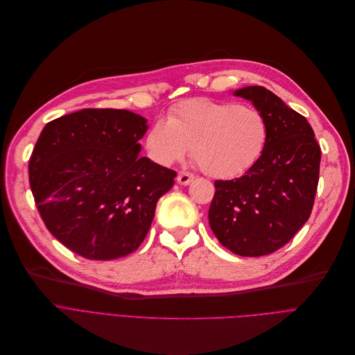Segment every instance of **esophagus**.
<instances>
[{"instance_id":"34e87169","label":"esophagus","mask_w":355,"mask_h":355,"mask_svg":"<svg viewBox=\"0 0 355 355\" xmlns=\"http://www.w3.org/2000/svg\"><path fill=\"white\" fill-rule=\"evenodd\" d=\"M193 179H195V176L192 173H189V172H179V175H178V182L180 184H183V186L189 184Z\"/></svg>"}]
</instances>
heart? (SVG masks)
<instances>
[{
    "mask_svg": "<svg viewBox=\"0 0 355 355\" xmlns=\"http://www.w3.org/2000/svg\"><path fill=\"white\" fill-rule=\"evenodd\" d=\"M269 137L266 117L255 107L234 101L191 98L173 106L168 120L156 119L146 135V148L159 164L192 157L212 178L234 179L262 156Z\"/></svg>",
    "mask_w": 355,
    "mask_h": 355,
    "instance_id": "obj_1",
    "label": "heart"
}]
</instances>
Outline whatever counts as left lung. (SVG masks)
Segmentation results:
<instances>
[{"instance_id": "left-lung-1", "label": "left lung", "mask_w": 355, "mask_h": 355, "mask_svg": "<svg viewBox=\"0 0 355 355\" xmlns=\"http://www.w3.org/2000/svg\"><path fill=\"white\" fill-rule=\"evenodd\" d=\"M266 117L269 137L243 176L216 180L209 207L215 236L241 257L272 254L308 220L320 179L321 148L306 119L265 87L235 92Z\"/></svg>"}]
</instances>
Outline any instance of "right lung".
Masks as SVG:
<instances>
[{"label": "right lung", "instance_id": "obj_1", "mask_svg": "<svg viewBox=\"0 0 355 355\" xmlns=\"http://www.w3.org/2000/svg\"><path fill=\"white\" fill-rule=\"evenodd\" d=\"M146 119L83 109L46 124L28 163L41 219L62 245L93 261L126 257L148 235L176 172L140 157Z\"/></svg>", "mask_w": 355, "mask_h": 355}]
</instances>
